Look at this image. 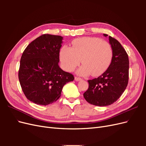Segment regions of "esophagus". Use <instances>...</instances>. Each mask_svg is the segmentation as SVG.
Here are the masks:
<instances>
[{"label":"esophagus","instance_id":"34e87169","mask_svg":"<svg viewBox=\"0 0 146 146\" xmlns=\"http://www.w3.org/2000/svg\"><path fill=\"white\" fill-rule=\"evenodd\" d=\"M75 80L78 82V81H80V80H82V78H79V77H75Z\"/></svg>","mask_w":146,"mask_h":146}]
</instances>
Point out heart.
I'll use <instances>...</instances> for the list:
<instances>
[{
    "label": "heart",
    "mask_w": 146,
    "mask_h": 146,
    "mask_svg": "<svg viewBox=\"0 0 146 146\" xmlns=\"http://www.w3.org/2000/svg\"><path fill=\"white\" fill-rule=\"evenodd\" d=\"M60 58L64 69L72 72L81 63L83 64L77 74L86 76L91 74L98 76L103 74L111 63L113 50L110 44L94 37H83L72 42V47L64 46Z\"/></svg>",
    "instance_id": "1"
}]
</instances>
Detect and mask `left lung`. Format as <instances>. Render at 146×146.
<instances>
[{"mask_svg": "<svg viewBox=\"0 0 146 146\" xmlns=\"http://www.w3.org/2000/svg\"><path fill=\"white\" fill-rule=\"evenodd\" d=\"M107 37L108 35L104 34ZM113 58L109 68L99 77L88 80L89 88L83 94L90 104L105 107L120 98L129 82V60L126 51L117 40L109 36Z\"/></svg>", "mask_w": 146, "mask_h": 146, "instance_id": "8db88e82", "label": "left lung"}]
</instances>
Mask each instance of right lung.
<instances>
[{
	"label": "right lung",
	"mask_w": 146,
	"mask_h": 146,
	"mask_svg": "<svg viewBox=\"0 0 146 146\" xmlns=\"http://www.w3.org/2000/svg\"><path fill=\"white\" fill-rule=\"evenodd\" d=\"M63 38L44 34L30 43L22 55L19 80L30 101L47 105L58 100L66 83L74 80L72 74L58 65Z\"/></svg>",
	"instance_id": "add662e5"
}]
</instances>
